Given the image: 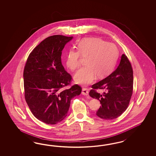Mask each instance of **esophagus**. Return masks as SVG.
Wrapping results in <instances>:
<instances>
[{"label": "esophagus", "mask_w": 156, "mask_h": 156, "mask_svg": "<svg viewBox=\"0 0 156 156\" xmlns=\"http://www.w3.org/2000/svg\"><path fill=\"white\" fill-rule=\"evenodd\" d=\"M82 95H89V91L87 89L83 88V89H82Z\"/></svg>", "instance_id": "obj_1"}]
</instances>
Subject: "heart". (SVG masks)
Segmentation results:
<instances>
[{"label": "heart", "instance_id": "obj_1", "mask_svg": "<svg viewBox=\"0 0 156 156\" xmlns=\"http://www.w3.org/2000/svg\"><path fill=\"white\" fill-rule=\"evenodd\" d=\"M118 55V48L112 43L98 38H86L78 44V50L70 49L66 55V66L74 71L80 66L81 56L86 65L74 76L77 83L88 85L96 79L108 76L113 69Z\"/></svg>", "mask_w": 156, "mask_h": 156}]
</instances>
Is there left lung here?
<instances>
[{
  "mask_svg": "<svg viewBox=\"0 0 156 156\" xmlns=\"http://www.w3.org/2000/svg\"><path fill=\"white\" fill-rule=\"evenodd\" d=\"M133 72L127 57L122 54L118 67L114 71L98 82L92 85L90 97L99 100L101 104L96 114L104 119L117 118L126 110L132 95ZM106 90L102 95L95 89Z\"/></svg>",
  "mask_w": 156,
  "mask_h": 156,
  "instance_id": "left-lung-1",
  "label": "left lung"
}]
</instances>
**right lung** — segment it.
I'll list each match as a JSON object with an SVG mask.
<instances>
[{
    "label": "right lung",
    "instance_id": "right-lung-1",
    "mask_svg": "<svg viewBox=\"0 0 156 156\" xmlns=\"http://www.w3.org/2000/svg\"><path fill=\"white\" fill-rule=\"evenodd\" d=\"M73 38L61 35L46 38L30 54L24 67L26 101L34 115L47 124L66 118L71 99L82 91L78 85L63 90L72 78L62 64V51Z\"/></svg>",
    "mask_w": 156,
    "mask_h": 156
}]
</instances>
